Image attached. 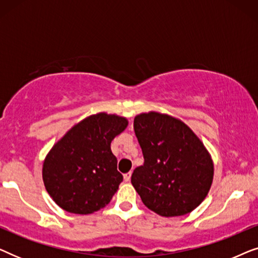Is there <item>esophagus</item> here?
<instances>
[{
    "instance_id": "esophagus-1",
    "label": "esophagus",
    "mask_w": 258,
    "mask_h": 258,
    "mask_svg": "<svg viewBox=\"0 0 258 258\" xmlns=\"http://www.w3.org/2000/svg\"><path fill=\"white\" fill-rule=\"evenodd\" d=\"M123 177H124V181L125 182H129L130 181V177H132V171L126 172V174L123 175Z\"/></svg>"
}]
</instances>
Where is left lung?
Here are the masks:
<instances>
[{
	"instance_id": "obj_1",
	"label": "left lung",
	"mask_w": 258,
	"mask_h": 258,
	"mask_svg": "<svg viewBox=\"0 0 258 258\" xmlns=\"http://www.w3.org/2000/svg\"><path fill=\"white\" fill-rule=\"evenodd\" d=\"M144 163L132 184L144 206L161 216H182L196 209L209 192L214 177L210 154L181 119L156 111L134 119Z\"/></svg>"
}]
</instances>
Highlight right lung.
<instances>
[{
  "label": "right lung",
  "instance_id": "right-lung-1",
  "mask_svg": "<svg viewBox=\"0 0 258 258\" xmlns=\"http://www.w3.org/2000/svg\"><path fill=\"white\" fill-rule=\"evenodd\" d=\"M126 125L125 117L98 112L74 125L51 148L42 177L58 207L88 215L110 202L123 181L110 143Z\"/></svg>",
  "mask_w": 258,
  "mask_h": 258
}]
</instances>
